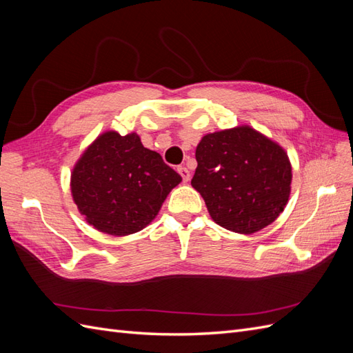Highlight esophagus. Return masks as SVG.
Here are the masks:
<instances>
[{
  "label": "esophagus",
  "instance_id": "34e87169",
  "mask_svg": "<svg viewBox=\"0 0 353 353\" xmlns=\"http://www.w3.org/2000/svg\"><path fill=\"white\" fill-rule=\"evenodd\" d=\"M178 174L183 176L184 183H188V181H190V170L185 166H179L178 168Z\"/></svg>",
  "mask_w": 353,
  "mask_h": 353
}]
</instances>
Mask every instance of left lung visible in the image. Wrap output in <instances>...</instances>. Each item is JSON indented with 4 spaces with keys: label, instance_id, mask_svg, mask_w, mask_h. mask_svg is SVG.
Wrapping results in <instances>:
<instances>
[{
    "label": "left lung",
    "instance_id": "1",
    "mask_svg": "<svg viewBox=\"0 0 353 353\" xmlns=\"http://www.w3.org/2000/svg\"><path fill=\"white\" fill-rule=\"evenodd\" d=\"M191 185L205 200L218 225L252 234L284 210L292 165L284 148L250 126L208 134L196 148Z\"/></svg>",
    "mask_w": 353,
    "mask_h": 353
}]
</instances>
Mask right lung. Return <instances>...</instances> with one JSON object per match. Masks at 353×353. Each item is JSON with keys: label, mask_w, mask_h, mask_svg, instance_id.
<instances>
[{"label": "right lung", "mask_w": 353, "mask_h": 353, "mask_svg": "<svg viewBox=\"0 0 353 353\" xmlns=\"http://www.w3.org/2000/svg\"><path fill=\"white\" fill-rule=\"evenodd\" d=\"M181 179L137 134L108 131L74 165L70 188L90 225L121 237L147 227Z\"/></svg>", "instance_id": "right-lung-1"}]
</instances>
